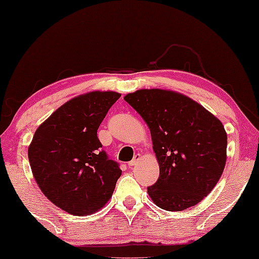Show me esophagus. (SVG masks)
Here are the masks:
<instances>
[{"label": "esophagus", "instance_id": "34e87169", "mask_svg": "<svg viewBox=\"0 0 259 259\" xmlns=\"http://www.w3.org/2000/svg\"><path fill=\"white\" fill-rule=\"evenodd\" d=\"M140 158H141V154H135V156H134V158H133V160H130L129 163H127V165H129L130 168H133L134 165H136L139 163V160H140Z\"/></svg>", "mask_w": 259, "mask_h": 259}]
</instances>
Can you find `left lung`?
<instances>
[{"label":"left lung","mask_w":259,"mask_h":259,"mask_svg":"<svg viewBox=\"0 0 259 259\" xmlns=\"http://www.w3.org/2000/svg\"><path fill=\"white\" fill-rule=\"evenodd\" d=\"M124 100L146 121L159 178L147 187L154 204L179 212L203 200L227 162V133L218 118L179 92L142 89Z\"/></svg>","instance_id":"obj_1"}]
</instances>
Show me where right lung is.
<instances>
[{
  "label": "right lung",
  "mask_w": 259,
  "mask_h": 259,
  "mask_svg": "<svg viewBox=\"0 0 259 259\" xmlns=\"http://www.w3.org/2000/svg\"><path fill=\"white\" fill-rule=\"evenodd\" d=\"M119 97L113 91L74 97L34 134L28 150L32 175L42 194L69 214L82 217L101 209L121 175L97 138L100 124Z\"/></svg>",
  "instance_id": "1"
}]
</instances>
